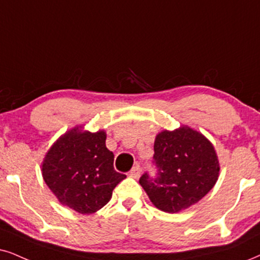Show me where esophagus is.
Masks as SVG:
<instances>
[{"instance_id":"1","label":"esophagus","mask_w":260,"mask_h":260,"mask_svg":"<svg viewBox=\"0 0 260 260\" xmlns=\"http://www.w3.org/2000/svg\"><path fill=\"white\" fill-rule=\"evenodd\" d=\"M140 167L139 166H136V167H133L132 168V170H131L129 172V176L131 177H134V179H138V177L140 176Z\"/></svg>"}]
</instances>
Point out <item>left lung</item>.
I'll return each mask as SVG.
<instances>
[{"mask_svg":"<svg viewBox=\"0 0 260 260\" xmlns=\"http://www.w3.org/2000/svg\"><path fill=\"white\" fill-rule=\"evenodd\" d=\"M153 159L157 177L147 174L139 183L151 203L164 212L176 213L194 205L217 182L219 160L212 143L198 131L182 124L156 136Z\"/></svg>","mask_w":260,"mask_h":260,"instance_id":"1","label":"left lung"}]
</instances>
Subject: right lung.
Masks as SVG:
<instances>
[{"mask_svg":"<svg viewBox=\"0 0 260 260\" xmlns=\"http://www.w3.org/2000/svg\"><path fill=\"white\" fill-rule=\"evenodd\" d=\"M103 129L73 127L52 144L42 162V175L58 202L83 215L97 212L111 199L126 175L114 169V153Z\"/></svg>","mask_w":260,"mask_h":260,"instance_id":"1","label":"right lung"}]
</instances>
